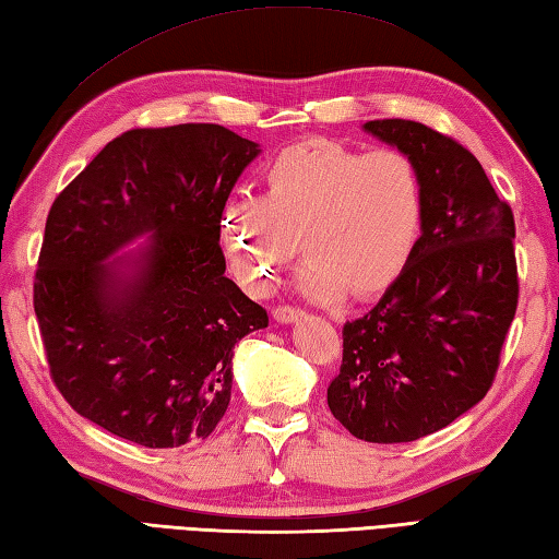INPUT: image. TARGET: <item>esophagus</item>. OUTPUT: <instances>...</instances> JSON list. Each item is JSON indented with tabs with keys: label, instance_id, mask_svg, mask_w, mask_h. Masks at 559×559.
Returning a JSON list of instances; mask_svg holds the SVG:
<instances>
[{
	"label": "esophagus",
	"instance_id": "34e87169",
	"mask_svg": "<svg viewBox=\"0 0 559 559\" xmlns=\"http://www.w3.org/2000/svg\"><path fill=\"white\" fill-rule=\"evenodd\" d=\"M302 314H305V310H300V307H293V305L273 307V319L281 324H290V322H295V319H300Z\"/></svg>",
	"mask_w": 559,
	"mask_h": 559
}]
</instances>
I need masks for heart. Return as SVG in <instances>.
<instances>
[{"label":"heart","instance_id":"obj_1","mask_svg":"<svg viewBox=\"0 0 559 559\" xmlns=\"http://www.w3.org/2000/svg\"><path fill=\"white\" fill-rule=\"evenodd\" d=\"M420 225L423 177L408 153L300 141L269 163L259 199L223 209L221 245L252 290H264L300 242V286L310 298L365 300L406 269Z\"/></svg>","mask_w":559,"mask_h":559}]
</instances>
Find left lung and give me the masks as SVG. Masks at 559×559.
Listing matches in <instances>:
<instances>
[{"label": "left lung", "instance_id": "8db88e82", "mask_svg": "<svg viewBox=\"0 0 559 559\" xmlns=\"http://www.w3.org/2000/svg\"><path fill=\"white\" fill-rule=\"evenodd\" d=\"M365 132L408 153L423 177V225L406 269L370 312L343 326L329 408L365 442H413L488 394L516 314L514 213L459 141L411 120Z\"/></svg>", "mask_w": 559, "mask_h": 559}]
</instances>
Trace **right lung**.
<instances>
[{"instance_id": "add662e5", "label": "right lung", "mask_w": 559, "mask_h": 559, "mask_svg": "<svg viewBox=\"0 0 559 559\" xmlns=\"http://www.w3.org/2000/svg\"><path fill=\"white\" fill-rule=\"evenodd\" d=\"M259 153L221 124L129 129L55 199L33 307L52 382L83 418L148 449L216 430L235 343L269 326L225 276L218 242ZM144 234V250L107 261Z\"/></svg>"}]
</instances>
